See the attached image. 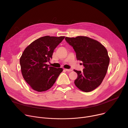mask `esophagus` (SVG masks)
<instances>
[{
  "instance_id": "34e87169",
  "label": "esophagus",
  "mask_w": 128,
  "mask_h": 128,
  "mask_svg": "<svg viewBox=\"0 0 128 128\" xmlns=\"http://www.w3.org/2000/svg\"><path fill=\"white\" fill-rule=\"evenodd\" d=\"M65 70L66 71H68V72H70V71H71L72 70V69H65Z\"/></svg>"
}]
</instances>
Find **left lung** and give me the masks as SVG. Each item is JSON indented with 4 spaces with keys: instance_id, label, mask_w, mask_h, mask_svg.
I'll return each mask as SVG.
<instances>
[{
    "instance_id": "8db88e82",
    "label": "left lung",
    "mask_w": 128,
    "mask_h": 128,
    "mask_svg": "<svg viewBox=\"0 0 128 128\" xmlns=\"http://www.w3.org/2000/svg\"><path fill=\"white\" fill-rule=\"evenodd\" d=\"M65 40L74 48L77 60L82 61L84 67L82 71L74 69L78 74L76 86L84 92L92 91L101 84L107 73L110 59L106 48L87 36L66 37Z\"/></svg>"
}]
</instances>
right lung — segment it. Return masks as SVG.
Returning <instances> with one entry per match:
<instances>
[{
	"instance_id": "1",
	"label": "right lung",
	"mask_w": 128,
	"mask_h": 128,
	"mask_svg": "<svg viewBox=\"0 0 128 128\" xmlns=\"http://www.w3.org/2000/svg\"><path fill=\"white\" fill-rule=\"evenodd\" d=\"M65 36H45L36 40L24 50L20 59L23 77L34 90L41 92L50 89L63 68L49 66L54 50Z\"/></svg>"
}]
</instances>
